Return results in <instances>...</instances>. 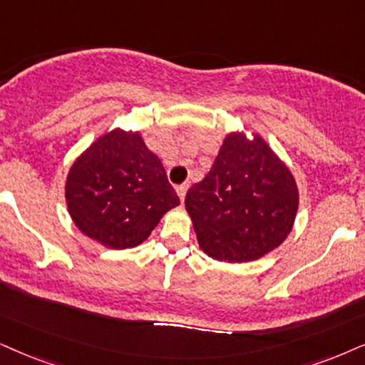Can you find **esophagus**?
I'll return each mask as SVG.
<instances>
[{
  "mask_svg": "<svg viewBox=\"0 0 365 365\" xmlns=\"http://www.w3.org/2000/svg\"><path fill=\"white\" fill-rule=\"evenodd\" d=\"M187 190H188V185L187 183H183V185H178L177 187V193H178V197H180V200H185V195H187Z\"/></svg>",
  "mask_w": 365,
  "mask_h": 365,
  "instance_id": "obj_1",
  "label": "esophagus"
}]
</instances>
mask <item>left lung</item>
Here are the masks:
<instances>
[{
  "label": "left lung",
  "mask_w": 365,
  "mask_h": 365,
  "mask_svg": "<svg viewBox=\"0 0 365 365\" xmlns=\"http://www.w3.org/2000/svg\"><path fill=\"white\" fill-rule=\"evenodd\" d=\"M299 192L288 165L247 129L225 135L207 177L187 192L198 246L215 261H257L284 242L297 219Z\"/></svg>",
  "instance_id": "1"
}]
</instances>
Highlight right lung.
Wrapping results in <instances>:
<instances>
[{
	"label": "right lung",
	"mask_w": 365,
	"mask_h": 365,
	"mask_svg": "<svg viewBox=\"0 0 365 365\" xmlns=\"http://www.w3.org/2000/svg\"><path fill=\"white\" fill-rule=\"evenodd\" d=\"M66 204L76 227L108 249H131L180 205L161 160L140 131L114 128L73 160Z\"/></svg>",
	"instance_id": "add662e5"
}]
</instances>
